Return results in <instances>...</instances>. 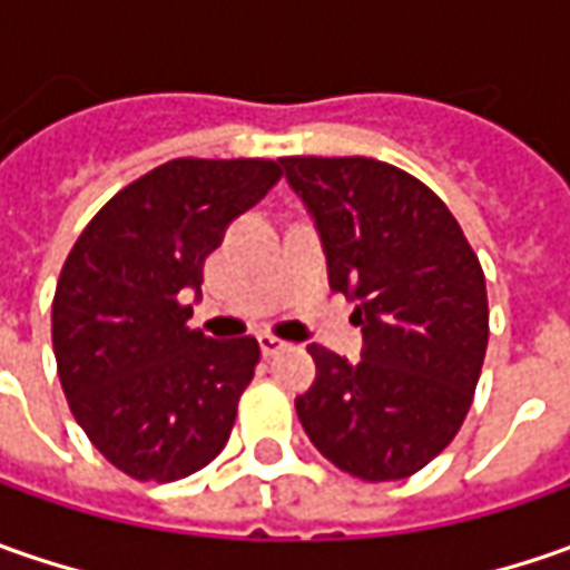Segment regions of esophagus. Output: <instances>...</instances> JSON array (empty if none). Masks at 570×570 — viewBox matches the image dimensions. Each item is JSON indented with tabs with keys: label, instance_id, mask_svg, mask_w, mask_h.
<instances>
[{
	"label": "esophagus",
	"instance_id": "1",
	"mask_svg": "<svg viewBox=\"0 0 570 570\" xmlns=\"http://www.w3.org/2000/svg\"><path fill=\"white\" fill-rule=\"evenodd\" d=\"M259 348H263V355H278V352L288 348V342L278 340L273 333H263V336H259Z\"/></svg>",
	"mask_w": 570,
	"mask_h": 570
}]
</instances>
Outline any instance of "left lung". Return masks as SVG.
I'll list each match as a JSON object with an SVG mask.
<instances>
[{
    "instance_id": "8db88e82",
    "label": "left lung",
    "mask_w": 570,
    "mask_h": 570,
    "mask_svg": "<svg viewBox=\"0 0 570 570\" xmlns=\"http://www.w3.org/2000/svg\"><path fill=\"white\" fill-rule=\"evenodd\" d=\"M311 208L330 285L355 297L364 358L307 345L317 381L297 396L314 448L364 482L428 466L463 425L489 345L485 273L434 189L374 158H282Z\"/></svg>"
}]
</instances>
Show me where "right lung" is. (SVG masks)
Instances as JSON below:
<instances>
[{
    "label": "right lung",
    "mask_w": 570,
    "mask_h": 570,
    "mask_svg": "<svg viewBox=\"0 0 570 570\" xmlns=\"http://www.w3.org/2000/svg\"><path fill=\"white\" fill-rule=\"evenodd\" d=\"M269 158H174L81 230L53 295L62 393L88 441L139 482H177L230 438L259 342L208 340L187 292L230 222L278 184Z\"/></svg>",
    "instance_id": "obj_1"
}]
</instances>
